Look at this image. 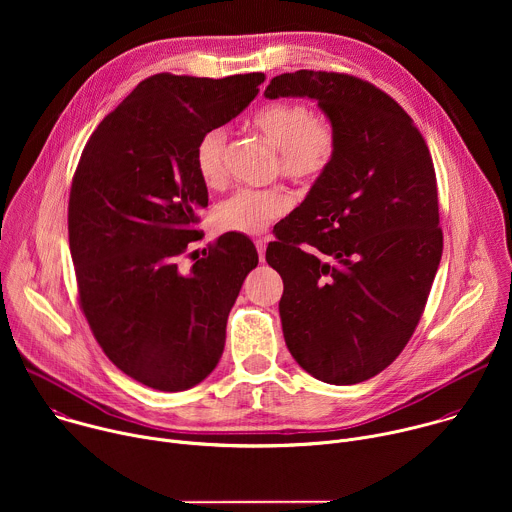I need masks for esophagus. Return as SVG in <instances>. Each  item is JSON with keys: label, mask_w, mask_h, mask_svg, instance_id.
<instances>
[{"label": "esophagus", "mask_w": 512, "mask_h": 512, "mask_svg": "<svg viewBox=\"0 0 512 512\" xmlns=\"http://www.w3.org/2000/svg\"><path fill=\"white\" fill-rule=\"evenodd\" d=\"M255 247H257V253H259V261L263 263V261H265V247H267V241H265V239H257V241H255Z\"/></svg>", "instance_id": "esophagus-1"}]
</instances>
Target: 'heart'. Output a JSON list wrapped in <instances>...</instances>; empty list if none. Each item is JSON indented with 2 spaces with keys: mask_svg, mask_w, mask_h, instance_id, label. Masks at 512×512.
<instances>
[{
  "mask_svg": "<svg viewBox=\"0 0 512 512\" xmlns=\"http://www.w3.org/2000/svg\"><path fill=\"white\" fill-rule=\"evenodd\" d=\"M249 127L261 133L277 148L281 176L306 184L320 178L338 152V129L334 121L306 103L275 101L249 117ZM225 141L223 129L204 131L194 145V168L208 188L225 182ZM291 200L281 188H239L214 208V223L221 231L259 235L283 216Z\"/></svg>",
  "mask_w": 512,
  "mask_h": 512,
  "instance_id": "heart-1",
  "label": "heart"
}]
</instances>
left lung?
<instances>
[{
	"instance_id": "1",
	"label": "left lung",
	"mask_w": 512,
	"mask_h": 512,
	"mask_svg": "<svg viewBox=\"0 0 512 512\" xmlns=\"http://www.w3.org/2000/svg\"><path fill=\"white\" fill-rule=\"evenodd\" d=\"M265 97L316 99L338 129L332 166L265 259L283 279L291 356L318 381L356 385L401 354L442 259L431 154L393 97L344 72H285Z\"/></svg>"
}]
</instances>
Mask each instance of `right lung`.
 I'll use <instances>...</instances> for the list:
<instances>
[{
    "instance_id": "right-lung-1",
    "label": "right lung",
    "mask_w": 512,
    "mask_h": 512,
    "mask_svg": "<svg viewBox=\"0 0 512 512\" xmlns=\"http://www.w3.org/2000/svg\"><path fill=\"white\" fill-rule=\"evenodd\" d=\"M263 81V72L145 79L99 123L72 176L81 310L107 358L145 387L184 391L214 371L229 312L259 263L245 235L227 233L186 273L178 267L208 206L194 145L237 117Z\"/></svg>"
}]
</instances>
